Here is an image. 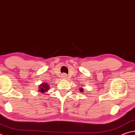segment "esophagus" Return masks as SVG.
Masks as SVG:
<instances>
[{"label":"esophagus","instance_id":"34e87169","mask_svg":"<svg viewBox=\"0 0 135 135\" xmlns=\"http://www.w3.org/2000/svg\"><path fill=\"white\" fill-rule=\"evenodd\" d=\"M67 76H68L66 74H62V77H63L64 79H67V77H68Z\"/></svg>","mask_w":135,"mask_h":135}]
</instances>
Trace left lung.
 <instances>
[{
	"label": "left lung",
	"instance_id": "8db88e82",
	"mask_svg": "<svg viewBox=\"0 0 135 135\" xmlns=\"http://www.w3.org/2000/svg\"><path fill=\"white\" fill-rule=\"evenodd\" d=\"M80 91L81 92H83V91H84V90H83V88H81L80 89Z\"/></svg>",
	"mask_w": 135,
	"mask_h": 135
}]
</instances>
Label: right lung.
Instances as JSON below:
<instances>
[{
	"label": "right lung",
	"mask_w": 135,
	"mask_h": 135,
	"mask_svg": "<svg viewBox=\"0 0 135 135\" xmlns=\"http://www.w3.org/2000/svg\"><path fill=\"white\" fill-rule=\"evenodd\" d=\"M38 88V92L41 93H44L45 94V92H47L49 89V86L48 83L46 82H43L42 84H40Z\"/></svg>",
	"instance_id": "1"
}]
</instances>
